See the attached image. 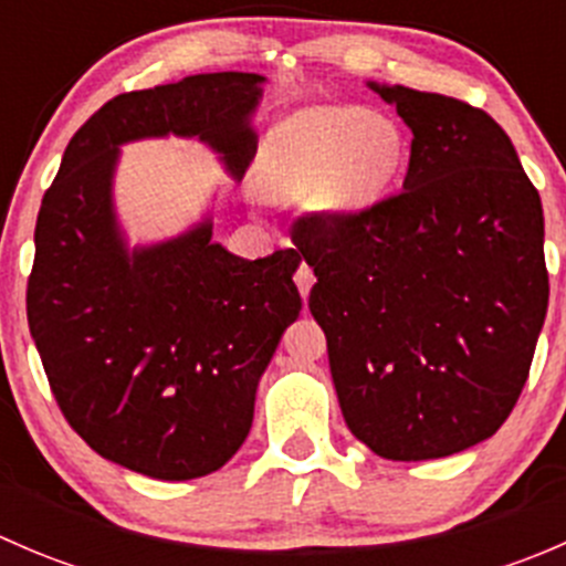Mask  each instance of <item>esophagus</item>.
<instances>
[{
	"instance_id": "esophagus-1",
	"label": "esophagus",
	"mask_w": 566,
	"mask_h": 566,
	"mask_svg": "<svg viewBox=\"0 0 566 566\" xmlns=\"http://www.w3.org/2000/svg\"><path fill=\"white\" fill-rule=\"evenodd\" d=\"M295 284H298V290H301V298L304 301L310 298V290H312V284H315V271H312L306 262H301V268L295 271Z\"/></svg>"
}]
</instances>
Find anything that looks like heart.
I'll use <instances>...</instances> for the list:
<instances>
[{"instance_id": "heart-1", "label": "heart", "mask_w": 566, "mask_h": 566, "mask_svg": "<svg viewBox=\"0 0 566 566\" xmlns=\"http://www.w3.org/2000/svg\"><path fill=\"white\" fill-rule=\"evenodd\" d=\"M408 139L389 114L315 104L273 125L256 177L268 197L310 202L328 221L373 210L405 169Z\"/></svg>"}]
</instances>
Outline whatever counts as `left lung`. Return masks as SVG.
Wrapping results in <instances>:
<instances>
[{"instance_id":"8db88e82","label":"left lung","mask_w":566,"mask_h":566,"mask_svg":"<svg viewBox=\"0 0 566 566\" xmlns=\"http://www.w3.org/2000/svg\"><path fill=\"white\" fill-rule=\"evenodd\" d=\"M408 125L402 191L350 221L310 216V312L342 416L378 458L458 454L499 432L547 312L545 219L515 145L482 108L367 82Z\"/></svg>"}]
</instances>
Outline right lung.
Masks as SVG:
<instances>
[{"label":"right lung","instance_id":"obj_1","mask_svg":"<svg viewBox=\"0 0 566 566\" xmlns=\"http://www.w3.org/2000/svg\"><path fill=\"white\" fill-rule=\"evenodd\" d=\"M265 82L199 73L117 95L76 130L40 205L27 317L51 391L90 449L142 476H208L243 447L262 373L298 319L301 254H232L210 208L130 243L114 205L119 147L197 139L241 180Z\"/></svg>","mask_w":566,"mask_h":566}]
</instances>
